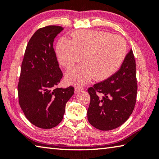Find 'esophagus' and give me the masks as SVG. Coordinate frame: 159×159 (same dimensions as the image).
<instances>
[{
	"instance_id": "34e87169",
	"label": "esophagus",
	"mask_w": 159,
	"mask_h": 159,
	"mask_svg": "<svg viewBox=\"0 0 159 159\" xmlns=\"http://www.w3.org/2000/svg\"><path fill=\"white\" fill-rule=\"evenodd\" d=\"M82 90H83V88L80 87V86H78V85H77V86L75 87V93L81 91Z\"/></svg>"
}]
</instances>
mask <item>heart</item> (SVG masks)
<instances>
[{
	"label": "heart",
	"mask_w": 159,
	"mask_h": 159,
	"mask_svg": "<svg viewBox=\"0 0 159 159\" xmlns=\"http://www.w3.org/2000/svg\"><path fill=\"white\" fill-rule=\"evenodd\" d=\"M58 61L70 69L79 62L83 64L66 73L68 81L84 84L93 78L108 79L119 69L127 53L125 40L119 35L100 30H81L72 34V40L61 37L56 47Z\"/></svg>",
	"instance_id": "b5f03b06"
}]
</instances>
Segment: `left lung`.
Here are the masks:
<instances>
[{
    "label": "left lung",
    "instance_id": "left-lung-1",
    "mask_svg": "<svg viewBox=\"0 0 159 159\" xmlns=\"http://www.w3.org/2000/svg\"><path fill=\"white\" fill-rule=\"evenodd\" d=\"M88 92L90 102L87 115L90 125L108 131L124 124L132 115L137 100L136 61L132 50L126 55L117 72L89 88Z\"/></svg>",
    "mask_w": 159,
    "mask_h": 159
}]
</instances>
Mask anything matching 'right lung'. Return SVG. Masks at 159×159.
I'll return each instance as SVG.
<instances>
[{
    "instance_id": "1",
    "label": "right lung",
    "mask_w": 159,
    "mask_h": 159,
    "mask_svg": "<svg viewBox=\"0 0 159 159\" xmlns=\"http://www.w3.org/2000/svg\"><path fill=\"white\" fill-rule=\"evenodd\" d=\"M64 30L49 25L37 30L30 38L22 62L17 93L20 106L32 125L51 129L61 122L66 102L74 88H57L63 73L53 42Z\"/></svg>"
}]
</instances>
